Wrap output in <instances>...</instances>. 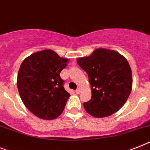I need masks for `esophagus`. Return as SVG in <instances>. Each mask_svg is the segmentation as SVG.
Segmentation results:
<instances>
[{"label":"esophagus","instance_id":"esophagus-1","mask_svg":"<svg viewBox=\"0 0 150 150\" xmlns=\"http://www.w3.org/2000/svg\"><path fill=\"white\" fill-rule=\"evenodd\" d=\"M75 92H76V94H80V92H81V88H79L76 89V90H75Z\"/></svg>","mask_w":150,"mask_h":150}]
</instances>
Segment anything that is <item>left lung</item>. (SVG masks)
Returning <instances> with one entry per match:
<instances>
[{
    "label": "left lung",
    "instance_id": "1",
    "mask_svg": "<svg viewBox=\"0 0 150 150\" xmlns=\"http://www.w3.org/2000/svg\"><path fill=\"white\" fill-rule=\"evenodd\" d=\"M78 65L88 76L91 98L84 108L95 117L114 114L123 107L132 90V71L128 62L114 50L97 49Z\"/></svg>",
    "mask_w": 150,
    "mask_h": 150
}]
</instances>
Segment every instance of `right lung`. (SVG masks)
<instances>
[{"label":"right lung","instance_id":"add662e5","mask_svg":"<svg viewBox=\"0 0 150 150\" xmlns=\"http://www.w3.org/2000/svg\"><path fill=\"white\" fill-rule=\"evenodd\" d=\"M68 59L50 50L26 58L17 75V88L23 102L33 114L53 120L62 113L70 94L64 88L60 72Z\"/></svg>","mask_w":150,"mask_h":150}]
</instances>
